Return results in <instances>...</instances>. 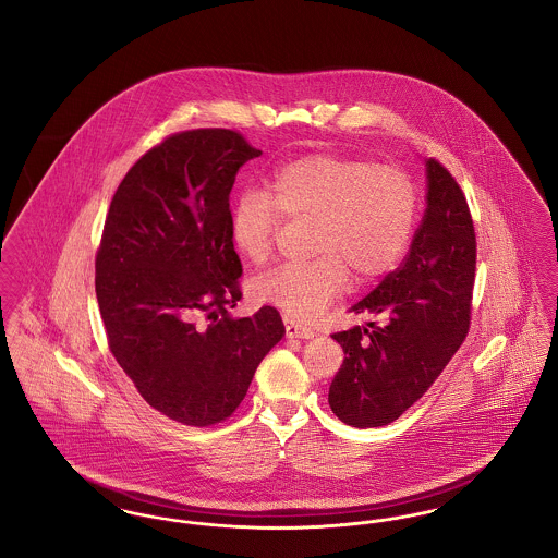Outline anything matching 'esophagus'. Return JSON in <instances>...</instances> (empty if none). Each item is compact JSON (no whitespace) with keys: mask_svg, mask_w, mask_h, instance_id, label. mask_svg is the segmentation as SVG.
<instances>
[{"mask_svg":"<svg viewBox=\"0 0 558 558\" xmlns=\"http://www.w3.org/2000/svg\"><path fill=\"white\" fill-rule=\"evenodd\" d=\"M284 326H287V337L289 339H312L316 332L307 326H301V324H294L292 319L284 318Z\"/></svg>","mask_w":558,"mask_h":558,"instance_id":"obj_1","label":"esophagus"}]
</instances>
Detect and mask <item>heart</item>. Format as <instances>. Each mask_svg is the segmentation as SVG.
Returning a JSON list of instances; mask_svg holds the SVG:
<instances>
[{
    "mask_svg": "<svg viewBox=\"0 0 558 558\" xmlns=\"http://www.w3.org/2000/svg\"><path fill=\"white\" fill-rule=\"evenodd\" d=\"M416 192L396 167L368 165L339 155H305L280 167L269 180V196L244 192L230 213V239L251 264H264L280 226L310 219V264L276 267L253 280L259 303L289 319L310 322L345 291L349 272L372 282L396 266L414 226Z\"/></svg>",
    "mask_w": 558,
    "mask_h": 558,
    "instance_id": "obj_1",
    "label": "heart"
}]
</instances>
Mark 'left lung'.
<instances>
[{
    "mask_svg": "<svg viewBox=\"0 0 558 558\" xmlns=\"http://www.w3.org/2000/svg\"><path fill=\"white\" fill-rule=\"evenodd\" d=\"M425 215L396 271L351 305L376 322L332 339L345 360L328 403L345 425L385 426L435 383L462 345L475 284V228L466 198L450 171L425 159Z\"/></svg>",
    "mask_w": 558,
    "mask_h": 558,
    "instance_id": "1",
    "label": "left lung"
}]
</instances>
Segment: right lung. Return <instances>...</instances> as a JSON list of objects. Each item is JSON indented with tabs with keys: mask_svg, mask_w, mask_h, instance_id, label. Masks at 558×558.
I'll return each mask as SVG.
<instances>
[{
	"mask_svg": "<svg viewBox=\"0 0 558 558\" xmlns=\"http://www.w3.org/2000/svg\"><path fill=\"white\" fill-rule=\"evenodd\" d=\"M259 155L230 130L175 133L133 165L108 209L96 257L108 345L146 403L180 425L226 421L287 332L269 305L228 312L242 274L230 192Z\"/></svg>",
	"mask_w": 558,
	"mask_h": 558,
	"instance_id": "right-lung-1",
	"label": "right lung"
}]
</instances>
